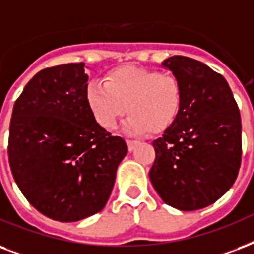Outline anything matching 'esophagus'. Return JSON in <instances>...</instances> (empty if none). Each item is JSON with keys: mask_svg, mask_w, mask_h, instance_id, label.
<instances>
[{"mask_svg": "<svg viewBox=\"0 0 254 254\" xmlns=\"http://www.w3.org/2000/svg\"><path fill=\"white\" fill-rule=\"evenodd\" d=\"M127 148H129V150H133V149H134L135 145L138 144V141H135V140H127Z\"/></svg>", "mask_w": 254, "mask_h": 254, "instance_id": "esophagus-1", "label": "esophagus"}]
</instances>
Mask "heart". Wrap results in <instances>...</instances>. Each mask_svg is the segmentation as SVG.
Instances as JSON below:
<instances>
[{
    "label": "heart",
    "instance_id": "b5f03b06",
    "mask_svg": "<svg viewBox=\"0 0 254 254\" xmlns=\"http://www.w3.org/2000/svg\"><path fill=\"white\" fill-rule=\"evenodd\" d=\"M86 101L94 120L105 129H114L129 110L130 117L125 125L129 133H162L179 119L184 86L172 73L123 66L110 70L105 82L92 81Z\"/></svg>",
    "mask_w": 254,
    "mask_h": 254
}]
</instances>
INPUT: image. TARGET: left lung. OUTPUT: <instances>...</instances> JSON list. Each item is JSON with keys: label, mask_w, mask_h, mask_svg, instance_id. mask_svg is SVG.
<instances>
[{"label": "left lung", "mask_w": 254, "mask_h": 254, "mask_svg": "<svg viewBox=\"0 0 254 254\" xmlns=\"http://www.w3.org/2000/svg\"><path fill=\"white\" fill-rule=\"evenodd\" d=\"M162 66L183 82L184 102L176 123L152 142L156 160L149 179L165 204L197 210L216 202L237 179L240 109L225 78L205 64L173 56Z\"/></svg>", "instance_id": "left-lung-1"}]
</instances>
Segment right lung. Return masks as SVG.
Returning <instances> with one entry per match:
<instances>
[{"instance_id":"right-lung-1","label":"right lung","mask_w":254,"mask_h":254,"mask_svg":"<svg viewBox=\"0 0 254 254\" xmlns=\"http://www.w3.org/2000/svg\"><path fill=\"white\" fill-rule=\"evenodd\" d=\"M84 66L38 71L15 100L9 127L15 184L38 212L61 222L80 221L105 206L127 153L125 140L93 117Z\"/></svg>"}]
</instances>
